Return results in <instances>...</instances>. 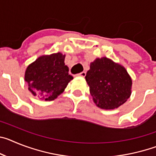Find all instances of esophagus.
<instances>
[{
  "label": "esophagus",
  "mask_w": 156,
  "mask_h": 156,
  "mask_svg": "<svg viewBox=\"0 0 156 156\" xmlns=\"http://www.w3.org/2000/svg\"><path fill=\"white\" fill-rule=\"evenodd\" d=\"M78 76H83V77H84L85 76H86V72H82V73H80L78 74Z\"/></svg>",
  "instance_id": "obj_1"
}]
</instances>
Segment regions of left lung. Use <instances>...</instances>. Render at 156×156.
<instances>
[{"mask_svg":"<svg viewBox=\"0 0 156 156\" xmlns=\"http://www.w3.org/2000/svg\"><path fill=\"white\" fill-rule=\"evenodd\" d=\"M85 79L94 101L103 109L117 108L131 94L132 80L126 69L108 58L90 63Z\"/></svg>","mask_w":156,"mask_h":156,"instance_id":"left-lung-1","label":"left lung"}]
</instances>
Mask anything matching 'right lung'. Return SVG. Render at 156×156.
<instances>
[{"label":"right lung","mask_w":156,"mask_h":156,"mask_svg":"<svg viewBox=\"0 0 156 156\" xmlns=\"http://www.w3.org/2000/svg\"><path fill=\"white\" fill-rule=\"evenodd\" d=\"M66 55L62 53L39 57L27 67L25 81L34 96L45 101L57 98L73 77L69 74V67L65 65Z\"/></svg>","instance_id":"obj_1"}]
</instances>
